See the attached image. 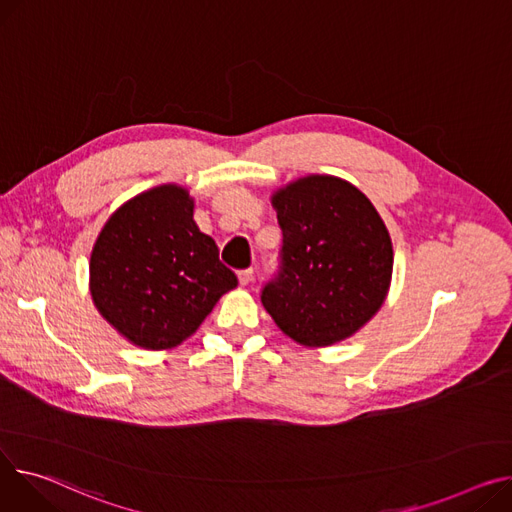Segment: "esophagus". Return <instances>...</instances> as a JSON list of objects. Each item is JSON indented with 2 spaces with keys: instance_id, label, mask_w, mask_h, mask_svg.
<instances>
[{
  "instance_id": "1",
  "label": "esophagus",
  "mask_w": 512,
  "mask_h": 512,
  "mask_svg": "<svg viewBox=\"0 0 512 512\" xmlns=\"http://www.w3.org/2000/svg\"><path fill=\"white\" fill-rule=\"evenodd\" d=\"M253 282V269H241L238 271V284L241 286H249Z\"/></svg>"
}]
</instances>
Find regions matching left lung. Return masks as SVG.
Segmentation results:
<instances>
[{
	"instance_id": "1",
	"label": "left lung",
	"mask_w": 512,
	"mask_h": 512,
	"mask_svg": "<svg viewBox=\"0 0 512 512\" xmlns=\"http://www.w3.org/2000/svg\"><path fill=\"white\" fill-rule=\"evenodd\" d=\"M284 232L282 271L263 288L274 323L304 348L360 331L383 306L393 274L389 230L370 199L333 175H306L271 193Z\"/></svg>"
}]
</instances>
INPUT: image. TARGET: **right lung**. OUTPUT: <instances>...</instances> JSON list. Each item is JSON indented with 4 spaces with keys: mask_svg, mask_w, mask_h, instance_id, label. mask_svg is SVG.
I'll use <instances>...</instances> for the list:
<instances>
[{
    "mask_svg": "<svg viewBox=\"0 0 512 512\" xmlns=\"http://www.w3.org/2000/svg\"><path fill=\"white\" fill-rule=\"evenodd\" d=\"M193 208L185 187L158 185L127 199L96 236L92 302L133 346L158 352L183 344L238 284Z\"/></svg>",
    "mask_w": 512,
    "mask_h": 512,
    "instance_id": "add662e5",
    "label": "right lung"
}]
</instances>
